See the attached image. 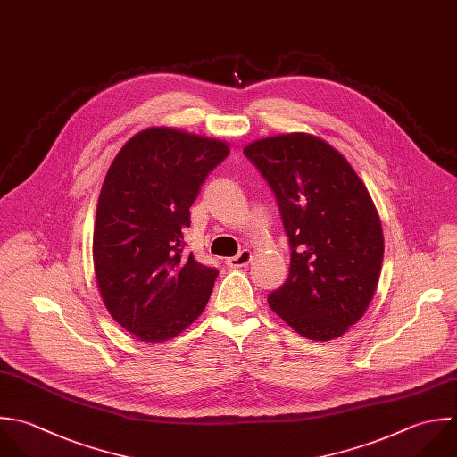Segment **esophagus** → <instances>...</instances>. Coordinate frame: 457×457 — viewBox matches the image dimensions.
<instances>
[{
  "label": "esophagus",
  "instance_id": "1",
  "mask_svg": "<svg viewBox=\"0 0 457 457\" xmlns=\"http://www.w3.org/2000/svg\"><path fill=\"white\" fill-rule=\"evenodd\" d=\"M251 260H253V253L247 251V249H244V251H240L237 256L228 258V260H226V265L231 267V269H240V267L249 265Z\"/></svg>",
  "mask_w": 457,
  "mask_h": 457
}]
</instances>
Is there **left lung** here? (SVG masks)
<instances>
[{"label":"left lung","mask_w":457,"mask_h":457,"mask_svg":"<svg viewBox=\"0 0 457 457\" xmlns=\"http://www.w3.org/2000/svg\"><path fill=\"white\" fill-rule=\"evenodd\" d=\"M272 187L292 258L270 310L308 340L342 337L378 288L385 237L378 208L347 158L312 133H285L244 147Z\"/></svg>","instance_id":"8db88e82"}]
</instances>
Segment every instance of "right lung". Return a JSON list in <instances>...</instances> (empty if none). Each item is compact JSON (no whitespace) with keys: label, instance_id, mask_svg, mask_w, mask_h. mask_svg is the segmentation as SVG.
Returning a JSON list of instances; mask_svg holds the SVG:
<instances>
[{"label":"right lung","instance_id":"right-lung-1","mask_svg":"<svg viewBox=\"0 0 457 457\" xmlns=\"http://www.w3.org/2000/svg\"><path fill=\"white\" fill-rule=\"evenodd\" d=\"M229 144L170 126L133 135L113 158L96 208L92 260L112 319L140 342L183 333L208 304L217 269L183 256V229Z\"/></svg>","mask_w":457,"mask_h":457}]
</instances>
